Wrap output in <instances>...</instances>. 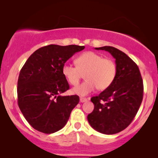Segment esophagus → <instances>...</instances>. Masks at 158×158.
<instances>
[{"mask_svg": "<svg viewBox=\"0 0 158 158\" xmlns=\"http://www.w3.org/2000/svg\"><path fill=\"white\" fill-rule=\"evenodd\" d=\"M87 100L88 99H86L85 98H82V97L80 98V102H86Z\"/></svg>", "mask_w": 158, "mask_h": 158, "instance_id": "34e87169", "label": "esophagus"}]
</instances>
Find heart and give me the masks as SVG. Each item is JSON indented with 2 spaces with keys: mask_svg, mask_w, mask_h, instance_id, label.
<instances>
[{
  "mask_svg": "<svg viewBox=\"0 0 158 158\" xmlns=\"http://www.w3.org/2000/svg\"><path fill=\"white\" fill-rule=\"evenodd\" d=\"M77 66L65 63L62 73L68 81L73 85H77L84 74L85 81L74 88V94L87 95L96 88L100 90H105L114 82L116 75L117 68L114 61L108 58H103L95 52H87L75 60Z\"/></svg>",
  "mask_w": 158,
  "mask_h": 158,
  "instance_id": "heart-1",
  "label": "heart"
}]
</instances>
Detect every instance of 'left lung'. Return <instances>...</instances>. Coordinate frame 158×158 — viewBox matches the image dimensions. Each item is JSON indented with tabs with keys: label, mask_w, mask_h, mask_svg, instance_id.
Returning a JSON list of instances; mask_svg holds the SVG:
<instances>
[{
	"label": "left lung",
	"mask_w": 158,
	"mask_h": 158,
	"mask_svg": "<svg viewBox=\"0 0 158 158\" xmlns=\"http://www.w3.org/2000/svg\"><path fill=\"white\" fill-rule=\"evenodd\" d=\"M95 49L111 53L117 72L110 86L90 99L94 109L87 118L96 131L114 135L125 129L137 114L143 99V81L137 64L124 52L110 46Z\"/></svg>",
	"instance_id": "8db88e82"
}]
</instances>
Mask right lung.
I'll return each mask as SVG.
<instances>
[{
  "instance_id": "obj_1",
  "label": "right lung",
  "mask_w": 158,
  "mask_h": 158,
  "mask_svg": "<svg viewBox=\"0 0 158 158\" xmlns=\"http://www.w3.org/2000/svg\"><path fill=\"white\" fill-rule=\"evenodd\" d=\"M84 48L56 44L41 47L21 68L17 83L18 105L34 129L52 134L66 125L79 98L60 95L69 89L62 68L69 58Z\"/></svg>"
}]
</instances>
